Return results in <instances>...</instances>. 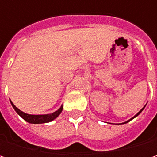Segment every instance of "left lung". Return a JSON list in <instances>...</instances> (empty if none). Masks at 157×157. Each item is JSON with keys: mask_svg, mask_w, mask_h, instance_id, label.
<instances>
[{"mask_svg": "<svg viewBox=\"0 0 157 157\" xmlns=\"http://www.w3.org/2000/svg\"><path fill=\"white\" fill-rule=\"evenodd\" d=\"M144 108H143V109H144ZM143 109H142L141 111H139V113H137V114H136V115H135V116H134V117H133V118H135V117H136V116H137V115H138V114H139V113H141L142 111H143ZM133 118H132V119H133ZM130 120H131V119H130ZM130 120H129V121H130ZM129 121H127V122H129ZM127 122H125V123H127ZM125 123H124V124H125Z\"/></svg>", "mask_w": 157, "mask_h": 157, "instance_id": "1", "label": "left lung"}]
</instances>
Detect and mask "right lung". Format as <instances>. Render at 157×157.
Segmentation results:
<instances>
[{
  "label": "right lung",
  "mask_w": 157,
  "mask_h": 157,
  "mask_svg": "<svg viewBox=\"0 0 157 157\" xmlns=\"http://www.w3.org/2000/svg\"><path fill=\"white\" fill-rule=\"evenodd\" d=\"M11 104H12L13 109L16 111V113H17L21 118H23L26 122L31 123V124H44V123L51 122V121L54 120V119L62 113V111H63V106H61L56 112H54V113H50V114H41V115H34V114H28V113H25L21 112L20 109H18L12 102H11Z\"/></svg>",
  "instance_id": "obj_1"
}]
</instances>
